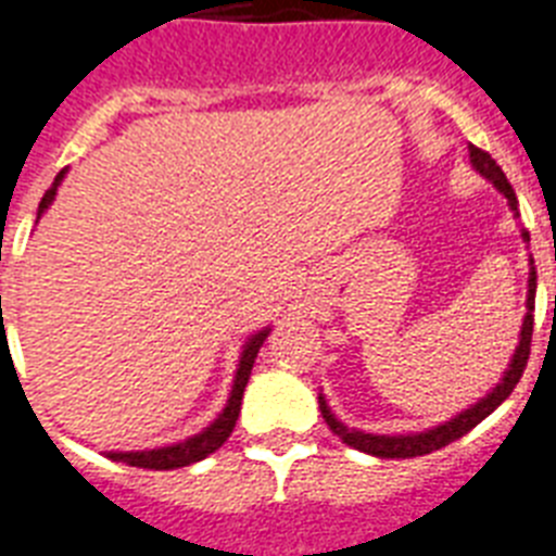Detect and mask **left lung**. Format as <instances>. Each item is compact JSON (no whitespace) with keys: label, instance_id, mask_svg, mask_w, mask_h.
Wrapping results in <instances>:
<instances>
[{"label":"left lung","instance_id":"obj_1","mask_svg":"<svg viewBox=\"0 0 556 556\" xmlns=\"http://www.w3.org/2000/svg\"><path fill=\"white\" fill-rule=\"evenodd\" d=\"M468 151H471L473 168L480 170L482 176H489L491 182L497 185L500 191L508 197V202H511L514 211H517V193H514L511 182L505 179L503 168H500L497 162L491 160V153L482 151V148H477V146H468ZM522 239L528 242V231H522ZM531 265H534V263H531ZM534 293H536V270L531 268V279H528V314H526V323H522L520 349H517V354H514L511 368L505 371L503 382H500V386L494 388L489 396H485V400H480V403L473 405V408L463 410L459 417H454L451 422H445V426L434 428V431H426V434L377 437V434H363V431H349V428L342 426V422H337V419H333V414L328 410L325 400L319 396V410H323V417H325V422H328V428H331L333 434L340 437L342 442H349L351 448L365 451V454H374V457H382V459L422 457V454L440 451V448H445L448 442L459 440V437H466L468 431H471L473 426H480L482 419L489 417L491 410L497 408L503 400H508V394H511L514 386L520 382L522 371H526L528 354H531V333H534V314H531V311H534Z\"/></svg>","mask_w":556,"mask_h":556}]
</instances>
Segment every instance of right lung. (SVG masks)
I'll list each match as a JSON object with an SVG mask.
<instances>
[{
	"label": "right lung",
	"mask_w": 556,
	"mask_h": 556,
	"mask_svg": "<svg viewBox=\"0 0 556 556\" xmlns=\"http://www.w3.org/2000/svg\"><path fill=\"white\" fill-rule=\"evenodd\" d=\"M62 176L65 170L56 176V182L45 191L42 202H39V214H45V207L51 205L53 193H56V185L62 182ZM268 337V331H260L254 340L248 342L245 351H242V359H239V371H237V380H233V391H231V400L225 405V410L219 414L214 426L205 428L202 434L191 437V440L179 442V445H168V448H156V451H130V454H108L111 459H122V463H128V466H137V468H153V471H170V468H185L191 466V463H200L205 459L207 454H214L219 445H223L228 437H231L233 426H237V417H239V405H242V391L248 386V377H251V368H254V359L260 354V345L263 340Z\"/></svg>",
	"instance_id": "obj_1"
}]
</instances>
